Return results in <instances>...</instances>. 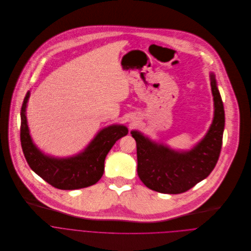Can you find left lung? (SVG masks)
Masks as SVG:
<instances>
[{"label":"left lung","mask_w":251,"mask_h":251,"mask_svg":"<svg viewBox=\"0 0 251 251\" xmlns=\"http://www.w3.org/2000/svg\"><path fill=\"white\" fill-rule=\"evenodd\" d=\"M210 79L214 100L213 122L205 137L190 151H175L139 131H131L137 144L138 176L148 188L164 194L183 193L214 170L222 149L225 110L213 73Z\"/></svg>","instance_id":"1"}]
</instances>
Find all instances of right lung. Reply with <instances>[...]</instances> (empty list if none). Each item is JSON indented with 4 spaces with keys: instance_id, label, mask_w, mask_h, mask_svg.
Listing matches in <instances>:
<instances>
[{
    "instance_id": "right-lung-1",
    "label": "right lung",
    "mask_w": 251,
    "mask_h": 251,
    "mask_svg": "<svg viewBox=\"0 0 251 251\" xmlns=\"http://www.w3.org/2000/svg\"><path fill=\"white\" fill-rule=\"evenodd\" d=\"M27 92L21 111V142L30 169L55 188L75 190L96 184L104 172V160L113 145L128 134L124 125H110L100 130L89 146L70 157H53L44 154L32 142L26 119Z\"/></svg>"
}]
</instances>
